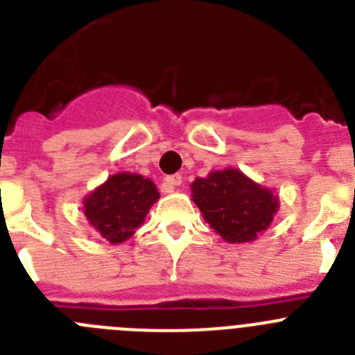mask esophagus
Instances as JSON below:
<instances>
[{"label": "esophagus", "mask_w": 355, "mask_h": 355, "mask_svg": "<svg viewBox=\"0 0 355 355\" xmlns=\"http://www.w3.org/2000/svg\"><path fill=\"white\" fill-rule=\"evenodd\" d=\"M181 183H183V178H181L180 174H172V175H167V178H165V184H167L171 190L175 187H180Z\"/></svg>", "instance_id": "34e87169"}]
</instances>
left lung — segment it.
I'll return each mask as SVG.
<instances>
[{"mask_svg":"<svg viewBox=\"0 0 355 355\" xmlns=\"http://www.w3.org/2000/svg\"><path fill=\"white\" fill-rule=\"evenodd\" d=\"M192 199L205 220L229 243H247L266 231L279 199L236 168L209 172L192 183Z\"/></svg>","mask_w":355,"mask_h":355,"instance_id":"8db88e82","label":"left lung"}]
</instances>
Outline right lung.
Masks as SVG:
<instances>
[{
	"instance_id": "add662e5",
	"label": "right lung",
	"mask_w": 355,
	"mask_h": 355,
	"mask_svg": "<svg viewBox=\"0 0 355 355\" xmlns=\"http://www.w3.org/2000/svg\"><path fill=\"white\" fill-rule=\"evenodd\" d=\"M158 199L156 184L149 178L119 172L85 197L83 213L97 233L117 245L133 236Z\"/></svg>"
}]
</instances>
